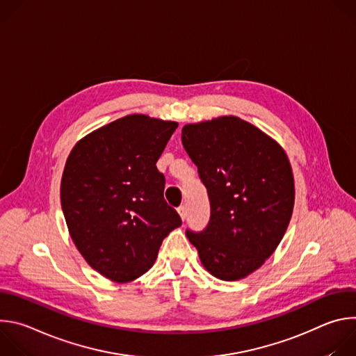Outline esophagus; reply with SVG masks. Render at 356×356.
I'll return each instance as SVG.
<instances>
[{
	"instance_id": "esophagus-1",
	"label": "esophagus",
	"mask_w": 356,
	"mask_h": 356,
	"mask_svg": "<svg viewBox=\"0 0 356 356\" xmlns=\"http://www.w3.org/2000/svg\"><path fill=\"white\" fill-rule=\"evenodd\" d=\"M177 213H179V216L181 217L183 221L187 218V209H186V206H180V207L177 209Z\"/></svg>"
}]
</instances>
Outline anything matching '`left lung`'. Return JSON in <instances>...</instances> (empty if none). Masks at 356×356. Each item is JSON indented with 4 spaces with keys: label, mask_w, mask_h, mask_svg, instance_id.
Returning a JSON list of instances; mask_svg holds the SVG:
<instances>
[{
    "label": "left lung",
    "mask_w": 356,
    "mask_h": 356,
    "mask_svg": "<svg viewBox=\"0 0 356 356\" xmlns=\"http://www.w3.org/2000/svg\"><path fill=\"white\" fill-rule=\"evenodd\" d=\"M181 143L210 200L202 231L186 229L204 268L238 280L264 265L282 241L294 206V180L283 149L236 117L186 125Z\"/></svg>",
    "instance_id": "left-lung-1"
}]
</instances>
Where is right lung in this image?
I'll return each instance as SVG.
<instances>
[{"label":"right lung","instance_id":"1","mask_svg":"<svg viewBox=\"0 0 356 356\" xmlns=\"http://www.w3.org/2000/svg\"><path fill=\"white\" fill-rule=\"evenodd\" d=\"M176 128L128 115L81 139L67 158L60 186L66 224L87 264L110 280L147 272L163 239L181 225L156 168Z\"/></svg>","mask_w":356,"mask_h":356}]
</instances>
